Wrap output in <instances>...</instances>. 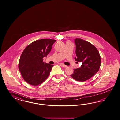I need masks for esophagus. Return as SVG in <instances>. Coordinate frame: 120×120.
Here are the masks:
<instances>
[{"label":"esophagus","mask_w":120,"mask_h":120,"mask_svg":"<svg viewBox=\"0 0 120 120\" xmlns=\"http://www.w3.org/2000/svg\"><path fill=\"white\" fill-rule=\"evenodd\" d=\"M61 65H62V67H64V68H66V67H67V66H66V65H64V64H62Z\"/></svg>","instance_id":"1"}]
</instances>
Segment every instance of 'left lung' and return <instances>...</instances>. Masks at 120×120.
I'll list each match as a JSON object with an SVG mask.
<instances>
[{"instance_id":"left-lung-1","label":"left lung","mask_w":120,"mask_h":120,"mask_svg":"<svg viewBox=\"0 0 120 120\" xmlns=\"http://www.w3.org/2000/svg\"><path fill=\"white\" fill-rule=\"evenodd\" d=\"M75 42L76 54L75 59L82 62V65L79 68L75 69L70 76L76 81L84 82L98 71L101 58L98 50L90 43L81 38L75 39Z\"/></svg>"}]
</instances>
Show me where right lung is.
<instances>
[{
  "instance_id": "1",
  "label": "right lung",
  "mask_w": 120,
  "mask_h": 120,
  "mask_svg": "<svg viewBox=\"0 0 120 120\" xmlns=\"http://www.w3.org/2000/svg\"><path fill=\"white\" fill-rule=\"evenodd\" d=\"M54 39L38 40L27 46L21 54L19 69L23 79L32 86H38L45 81L54 66L43 62V58L50 53Z\"/></svg>"
}]
</instances>
